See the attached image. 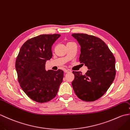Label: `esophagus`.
<instances>
[{
  "label": "esophagus",
  "mask_w": 130,
  "mask_h": 130,
  "mask_svg": "<svg viewBox=\"0 0 130 130\" xmlns=\"http://www.w3.org/2000/svg\"><path fill=\"white\" fill-rule=\"evenodd\" d=\"M64 72H65V73H70V72H71V71L70 70H69V69H65V70H64Z\"/></svg>",
  "instance_id": "1"
}]
</instances>
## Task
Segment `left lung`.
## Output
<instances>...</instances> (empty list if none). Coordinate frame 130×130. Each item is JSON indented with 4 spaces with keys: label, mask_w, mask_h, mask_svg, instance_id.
<instances>
[{
    "label": "left lung",
    "mask_w": 130,
    "mask_h": 130,
    "mask_svg": "<svg viewBox=\"0 0 130 130\" xmlns=\"http://www.w3.org/2000/svg\"><path fill=\"white\" fill-rule=\"evenodd\" d=\"M72 36L80 45L79 61L89 70L84 75L73 71L74 92L78 97L92 102L103 95L114 80L116 75L115 58L103 41L92 35L74 34Z\"/></svg>",
    "instance_id": "left-lung-1"
}]
</instances>
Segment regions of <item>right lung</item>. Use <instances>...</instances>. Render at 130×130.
<instances>
[{
  "label": "right lung",
  "mask_w": 130,
  "mask_h": 130,
  "mask_svg": "<svg viewBox=\"0 0 130 130\" xmlns=\"http://www.w3.org/2000/svg\"><path fill=\"white\" fill-rule=\"evenodd\" d=\"M60 36L41 35L29 39L17 57L15 69L20 86L28 97L38 103L54 98L62 82V70L45 69L46 61L52 56V46Z\"/></svg>",
  "instance_id": "1"
}]
</instances>
